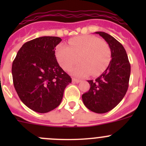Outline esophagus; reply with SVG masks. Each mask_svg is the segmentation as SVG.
<instances>
[{
  "label": "esophagus",
  "instance_id": "esophagus-1",
  "mask_svg": "<svg viewBox=\"0 0 146 146\" xmlns=\"http://www.w3.org/2000/svg\"><path fill=\"white\" fill-rule=\"evenodd\" d=\"M72 81H73V82H76V83H78V82H80V80H78V79L73 78V79H72Z\"/></svg>",
  "mask_w": 146,
  "mask_h": 146
}]
</instances>
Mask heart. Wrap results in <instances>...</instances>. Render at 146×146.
Instances as JSON below:
<instances>
[{
	"instance_id": "heart-1",
	"label": "heart",
	"mask_w": 146,
	"mask_h": 146,
	"mask_svg": "<svg viewBox=\"0 0 146 146\" xmlns=\"http://www.w3.org/2000/svg\"><path fill=\"white\" fill-rule=\"evenodd\" d=\"M55 54L58 64L65 71H69L78 61L80 64L71 71L72 75L78 78H85L90 74L99 76L111 59V49L108 44L92 35L70 39L68 46L58 45Z\"/></svg>"
}]
</instances>
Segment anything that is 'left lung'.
Listing matches in <instances>:
<instances>
[{"instance_id":"1","label":"left lung","mask_w":146,"mask_h":146,"mask_svg":"<svg viewBox=\"0 0 146 146\" xmlns=\"http://www.w3.org/2000/svg\"><path fill=\"white\" fill-rule=\"evenodd\" d=\"M107 42L111 60L105 71L95 80H88L90 90L82 95V102L90 111L108 112L122 100L129 88L131 65L121 44L109 34L97 32Z\"/></svg>"}]
</instances>
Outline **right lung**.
<instances>
[{
  "mask_svg": "<svg viewBox=\"0 0 146 146\" xmlns=\"http://www.w3.org/2000/svg\"><path fill=\"white\" fill-rule=\"evenodd\" d=\"M62 39L41 36L26 42L12 65L13 85L21 101L33 111L46 113L62 100L71 78L60 67L56 46Z\"/></svg>",
  "mask_w": 146,
  "mask_h": 146,
  "instance_id": "obj_1",
  "label": "right lung"
}]
</instances>
